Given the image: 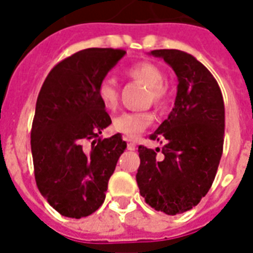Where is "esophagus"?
I'll use <instances>...</instances> for the list:
<instances>
[{"label":"esophagus","instance_id":"34e87169","mask_svg":"<svg viewBox=\"0 0 253 253\" xmlns=\"http://www.w3.org/2000/svg\"><path fill=\"white\" fill-rule=\"evenodd\" d=\"M135 148H137L135 142L131 141V139H127V149H128V150H135Z\"/></svg>","mask_w":253,"mask_h":253}]
</instances>
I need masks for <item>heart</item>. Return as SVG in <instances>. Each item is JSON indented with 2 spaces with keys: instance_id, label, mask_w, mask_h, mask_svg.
<instances>
[{
  "instance_id": "1",
  "label": "heart",
  "mask_w": 253,
  "mask_h": 253,
  "mask_svg": "<svg viewBox=\"0 0 253 253\" xmlns=\"http://www.w3.org/2000/svg\"><path fill=\"white\" fill-rule=\"evenodd\" d=\"M128 77L139 84L146 85L145 92V101L146 104L153 103L154 105H163L167 99V86L164 84V73L157 65L150 62L137 63L128 67L126 70ZM97 99L103 108L107 111H115L119 105V90L116 86L114 78L104 77L97 85ZM153 121V116L149 112H123L121 115L114 118L112 121V130L119 132L126 138H134L138 134L148 128Z\"/></svg>"
}]
</instances>
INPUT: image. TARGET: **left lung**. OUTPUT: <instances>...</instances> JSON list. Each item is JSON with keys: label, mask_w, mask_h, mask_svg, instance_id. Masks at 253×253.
I'll list each match as a JSON object with an SVG mask.
<instances>
[{"label": "left lung", "mask_w": 253, "mask_h": 253, "mask_svg": "<svg viewBox=\"0 0 253 253\" xmlns=\"http://www.w3.org/2000/svg\"><path fill=\"white\" fill-rule=\"evenodd\" d=\"M177 76L175 107L150 139L164 148L139 146V194L157 211L176 215L196 206L211 187L222 156L225 105L212 74L180 50H153Z\"/></svg>", "instance_id": "1"}]
</instances>
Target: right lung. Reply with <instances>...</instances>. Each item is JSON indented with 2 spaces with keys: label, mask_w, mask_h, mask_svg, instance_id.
Wrapping results in <instances>:
<instances>
[{
  "label": "right lung",
  "mask_w": 253,
  "mask_h": 253,
  "mask_svg": "<svg viewBox=\"0 0 253 253\" xmlns=\"http://www.w3.org/2000/svg\"><path fill=\"white\" fill-rule=\"evenodd\" d=\"M126 54L86 48L52 67L42 85L31 130L36 186L50 206L69 218L88 217L105 199L108 180L127 143L122 134L101 139L111 118L97 85ZM92 142L89 151L83 142Z\"/></svg>",
  "instance_id": "right-lung-1"
}]
</instances>
